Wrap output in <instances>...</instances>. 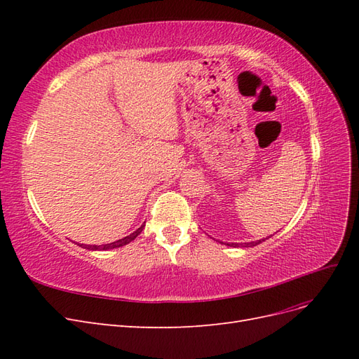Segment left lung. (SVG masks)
I'll return each instance as SVG.
<instances>
[{
  "instance_id": "obj_1",
  "label": "left lung",
  "mask_w": 359,
  "mask_h": 359,
  "mask_svg": "<svg viewBox=\"0 0 359 359\" xmlns=\"http://www.w3.org/2000/svg\"><path fill=\"white\" fill-rule=\"evenodd\" d=\"M262 241H264V240L253 241V243H243V244H235V243H232V244H227V245H231V247H255V245L260 244V243H262Z\"/></svg>"
}]
</instances>
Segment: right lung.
<instances>
[{"instance_id": "right-lung-1", "label": "right lung", "mask_w": 359, "mask_h": 359, "mask_svg": "<svg viewBox=\"0 0 359 359\" xmlns=\"http://www.w3.org/2000/svg\"><path fill=\"white\" fill-rule=\"evenodd\" d=\"M144 227H145V223L139 227V229H136L133 233H130L128 236H126V238H121V240H118V241H114V243H111V244H104V245H85L83 248H86V250H111V248H118V247H123V245H126V244H128V243H132L135 238L144 231Z\"/></svg>"}]
</instances>
